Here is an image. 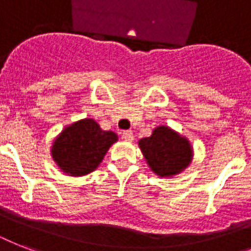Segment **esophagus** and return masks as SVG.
<instances>
[{"instance_id":"1","label":"esophagus","mask_w":251,"mask_h":251,"mask_svg":"<svg viewBox=\"0 0 251 251\" xmlns=\"http://www.w3.org/2000/svg\"><path fill=\"white\" fill-rule=\"evenodd\" d=\"M122 137H124V139H125L126 142L134 141V134L131 130H126V131H124V133H122Z\"/></svg>"}]
</instances>
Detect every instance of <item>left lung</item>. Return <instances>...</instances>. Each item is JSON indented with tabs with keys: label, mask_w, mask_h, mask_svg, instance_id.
Instances as JSON below:
<instances>
[{
	"label": "left lung",
	"mask_w": 251,
	"mask_h": 251,
	"mask_svg": "<svg viewBox=\"0 0 251 251\" xmlns=\"http://www.w3.org/2000/svg\"><path fill=\"white\" fill-rule=\"evenodd\" d=\"M150 169L159 177H173L185 171L193 160V147L186 137L169 126H157L151 137L138 142Z\"/></svg>",
	"instance_id": "8db88e82"
}]
</instances>
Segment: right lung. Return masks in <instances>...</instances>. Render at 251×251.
I'll return each instance as SVG.
<instances>
[{"mask_svg":"<svg viewBox=\"0 0 251 251\" xmlns=\"http://www.w3.org/2000/svg\"><path fill=\"white\" fill-rule=\"evenodd\" d=\"M117 141V134L102 130L92 118H83L66 126L57 135L50 153L64 173L80 177L94 172Z\"/></svg>","mask_w":251,"mask_h":251,"instance_id":"1","label":"right lung"}]
</instances>
